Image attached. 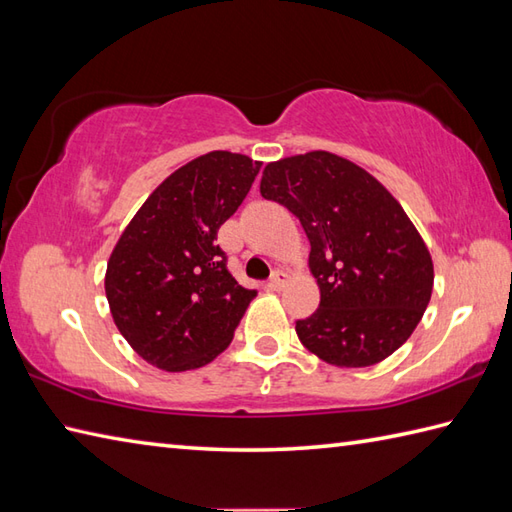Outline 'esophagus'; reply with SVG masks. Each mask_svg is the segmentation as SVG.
Here are the masks:
<instances>
[{
  "instance_id": "obj_1",
  "label": "esophagus",
  "mask_w": 512,
  "mask_h": 512,
  "mask_svg": "<svg viewBox=\"0 0 512 512\" xmlns=\"http://www.w3.org/2000/svg\"><path fill=\"white\" fill-rule=\"evenodd\" d=\"M286 281H288V275L284 273V270H275V273L270 275V288L281 290L286 286Z\"/></svg>"
}]
</instances>
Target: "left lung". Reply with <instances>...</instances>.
<instances>
[{"instance_id": "obj_1", "label": "left lung", "mask_w": 512, "mask_h": 512, "mask_svg": "<svg viewBox=\"0 0 512 512\" xmlns=\"http://www.w3.org/2000/svg\"><path fill=\"white\" fill-rule=\"evenodd\" d=\"M262 195L299 217L321 303L297 321L321 361L369 367L416 330L433 290V264L416 226L383 184L328 151L270 162Z\"/></svg>"}]
</instances>
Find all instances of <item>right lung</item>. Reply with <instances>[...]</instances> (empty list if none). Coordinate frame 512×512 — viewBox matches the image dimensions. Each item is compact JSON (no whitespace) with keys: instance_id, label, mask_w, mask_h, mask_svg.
Instances as JSON below:
<instances>
[{"instance_id":"obj_1","label":"right lung","mask_w":512,"mask_h":512,"mask_svg":"<svg viewBox=\"0 0 512 512\" xmlns=\"http://www.w3.org/2000/svg\"><path fill=\"white\" fill-rule=\"evenodd\" d=\"M262 162L211 151L149 195L107 264L105 295L127 343L167 372L222 354L255 290L237 284L215 242L244 202Z\"/></svg>"}]
</instances>
